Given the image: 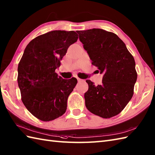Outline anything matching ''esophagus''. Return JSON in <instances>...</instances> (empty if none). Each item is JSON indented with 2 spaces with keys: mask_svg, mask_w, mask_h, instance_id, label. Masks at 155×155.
Returning <instances> with one entry per match:
<instances>
[{
  "mask_svg": "<svg viewBox=\"0 0 155 155\" xmlns=\"http://www.w3.org/2000/svg\"><path fill=\"white\" fill-rule=\"evenodd\" d=\"M77 80L78 81V82H81V81H83V80H81V79L79 78H77Z\"/></svg>",
  "mask_w": 155,
  "mask_h": 155,
  "instance_id": "obj_1",
  "label": "esophagus"
}]
</instances>
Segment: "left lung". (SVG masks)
Returning <instances> with one entry per match:
<instances>
[{
  "instance_id": "left-lung-1",
  "label": "left lung",
  "mask_w": 155,
  "mask_h": 155,
  "mask_svg": "<svg viewBox=\"0 0 155 155\" xmlns=\"http://www.w3.org/2000/svg\"><path fill=\"white\" fill-rule=\"evenodd\" d=\"M77 33L92 64L103 74L101 85L86 80L85 106L94 114L111 118L121 112L133 97L137 78L135 60L114 33L96 28Z\"/></svg>"
}]
</instances>
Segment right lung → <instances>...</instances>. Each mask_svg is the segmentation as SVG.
<instances>
[{"label": "right lung", "mask_w": 155, "mask_h": 155, "mask_svg": "<svg viewBox=\"0 0 155 155\" xmlns=\"http://www.w3.org/2000/svg\"><path fill=\"white\" fill-rule=\"evenodd\" d=\"M78 39L74 31L54 30L43 34L30 41L18 64L21 101L29 112L42 121L53 120L66 110L68 98L78 80L63 79L55 70Z\"/></svg>", "instance_id": "1"}]
</instances>
